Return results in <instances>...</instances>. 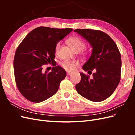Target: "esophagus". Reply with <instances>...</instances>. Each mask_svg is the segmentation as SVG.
Wrapping results in <instances>:
<instances>
[{"instance_id":"1","label":"esophagus","mask_w":135,"mask_h":135,"mask_svg":"<svg viewBox=\"0 0 135 135\" xmlns=\"http://www.w3.org/2000/svg\"><path fill=\"white\" fill-rule=\"evenodd\" d=\"M73 74V73H70V72H68V75H71Z\"/></svg>"}]
</instances>
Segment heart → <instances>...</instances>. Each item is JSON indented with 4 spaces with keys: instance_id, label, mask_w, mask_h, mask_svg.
Listing matches in <instances>:
<instances>
[{
    "instance_id": "obj_1",
    "label": "heart",
    "mask_w": 135,
    "mask_h": 135,
    "mask_svg": "<svg viewBox=\"0 0 135 135\" xmlns=\"http://www.w3.org/2000/svg\"><path fill=\"white\" fill-rule=\"evenodd\" d=\"M68 43L69 46L75 52H78L83 50L85 47V43L80 37L78 36H73L68 40ZM61 42H59L56 43L55 47V53L56 55L59 54ZM62 67L68 71H74L75 68L78 66V63L75 61L65 60L61 64Z\"/></svg>"
}]
</instances>
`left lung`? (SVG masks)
Segmentation results:
<instances>
[{
  "label": "left lung",
  "instance_id": "left-lung-1",
  "mask_svg": "<svg viewBox=\"0 0 135 135\" xmlns=\"http://www.w3.org/2000/svg\"><path fill=\"white\" fill-rule=\"evenodd\" d=\"M76 32L90 43L92 53L83 66L89 75L80 73L81 80L76 84L80 95L93 102H100L111 96L120 80L122 61L120 52L114 40L99 30L76 29ZM89 72L91 73L90 74Z\"/></svg>",
  "mask_w": 135,
  "mask_h": 135
}]
</instances>
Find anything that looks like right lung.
Returning <instances> with one entry per match:
<instances>
[{
  "instance_id": "right-lung-1",
  "label": "right lung",
  "mask_w": 135,
  "mask_h": 135,
  "mask_svg": "<svg viewBox=\"0 0 135 135\" xmlns=\"http://www.w3.org/2000/svg\"><path fill=\"white\" fill-rule=\"evenodd\" d=\"M72 31L70 28L38 27L19 44L13 61L15 81L20 92L28 101L40 103L58 91L66 71L57 65L50 72L44 71L43 66L55 62V45Z\"/></svg>"
}]
</instances>
